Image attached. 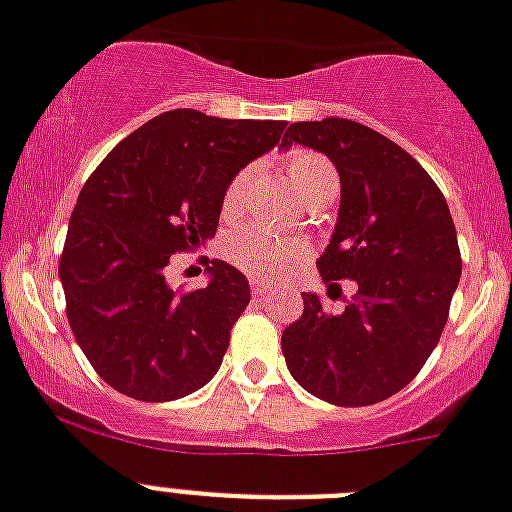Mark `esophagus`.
<instances>
[{"label":"esophagus","instance_id":"esophagus-1","mask_svg":"<svg viewBox=\"0 0 512 512\" xmlns=\"http://www.w3.org/2000/svg\"><path fill=\"white\" fill-rule=\"evenodd\" d=\"M249 291H252V296H260V299H263L265 294H270V291H273V286H270V283H265V281H257V278H252V281H249Z\"/></svg>","mask_w":512,"mask_h":512}]
</instances>
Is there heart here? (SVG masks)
<instances>
[{
  "label": "heart",
  "mask_w": 512,
  "mask_h": 512,
  "mask_svg": "<svg viewBox=\"0 0 512 512\" xmlns=\"http://www.w3.org/2000/svg\"><path fill=\"white\" fill-rule=\"evenodd\" d=\"M286 176L291 187L302 200L317 203V200H330L338 190V174L333 163L320 153L312 150H294L286 156ZM247 182V171H239L223 192V208L234 210L239 203V195ZM229 257L236 268L257 278H278L283 276L291 265L307 257V244L296 236H281L273 231H265L260 226H247L236 231L229 239Z\"/></svg>",
  "instance_id": "obj_1"
}]
</instances>
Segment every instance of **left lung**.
<instances>
[{"mask_svg": "<svg viewBox=\"0 0 512 512\" xmlns=\"http://www.w3.org/2000/svg\"><path fill=\"white\" fill-rule=\"evenodd\" d=\"M294 143L325 153L341 176L338 223L317 270L330 289H359L338 315L302 294L283 356L307 393L372 406L406 388L440 341L461 278L453 216L419 161L364 124L296 122L281 145Z\"/></svg>", "mask_w": 512, "mask_h": 512, "instance_id": "left-lung-1", "label": "left lung"}]
</instances>
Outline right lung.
<instances>
[{
    "label": "right lung",
    "instance_id": "obj_1",
    "mask_svg": "<svg viewBox=\"0 0 512 512\" xmlns=\"http://www.w3.org/2000/svg\"><path fill=\"white\" fill-rule=\"evenodd\" d=\"M286 122L153 117L88 176L59 260L67 320L101 380L163 403L210 382L249 304V283L213 260L208 286L176 291L166 265L216 236L223 192L281 140Z\"/></svg>",
    "mask_w": 512,
    "mask_h": 512
}]
</instances>
